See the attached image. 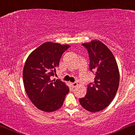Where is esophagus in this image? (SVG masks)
Listing matches in <instances>:
<instances>
[{"label":"esophagus","mask_w":135,"mask_h":135,"mask_svg":"<svg viewBox=\"0 0 135 135\" xmlns=\"http://www.w3.org/2000/svg\"><path fill=\"white\" fill-rule=\"evenodd\" d=\"M71 85H72L73 87H75V86H76L78 85V83L76 82H73V83H71Z\"/></svg>","instance_id":"1"}]
</instances>
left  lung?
<instances>
[{
  "label": "left lung",
  "mask_w": 135,
  "mask_h": 135,
  "mask_svg": "<svg viewBox=\"0 0 135 135\" xmlns=\"http://www.w3.org/2000/svg\"><path fill=\"white\" fill-rule=\"evenodd\" d=\"M82 45L88 51L89 69L95 75V81L87 86L85 97L79 99L83 108L97 112L107 108L113 100L120 81L116 60L110 49L99 40H92Z\"/></svg>",
  "instance_id": "left-lung-1"
}]
</instances>
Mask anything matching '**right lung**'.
Returning <instances> with one entry per match:
<instances>
[{
  "instance_id": "right-lung-1",
  "label": "right lung",
  "mask_w": 135,
  "mask_h": 135,
  "mask_svg": "<svg viewBox=\"0 0 135 135\" xmlns=\"http://www.w3.org/2000/svg\"><path fill=\"white\" fill-rule=\"evenodd\" d=\"M70 46L45 42L27 58L23 70L24 88L28 98L37 108L46 112L63 105L69 88L60 80H51L59 65L62 54Z\"/></svg>"
}]
</instances>
